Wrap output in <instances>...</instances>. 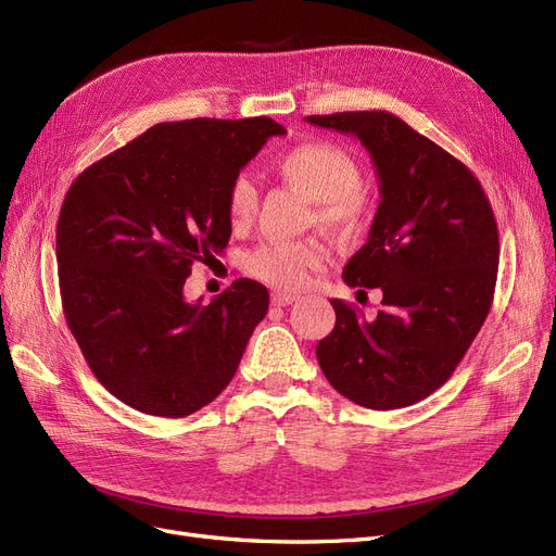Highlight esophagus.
<instances>
[{"instance_id":"1","label":"esophagus","mask_w":556,"mask_h":556,"mask_svg":"<svg viewBox=\"0 0 556 556\" xmlns=\"http://www.w3.org/2000/svg\"><path fill=\"white\" fill-rule=\"evenodd\" d=\"M294 301H296V296L288 294V292H274L271 294V304L274 306H290V304H294Z\"/></svg>"}]
</instances>
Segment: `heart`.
Instances as JSON below:
<instances>
[{
    "label": "heart",
    "mask_w": 556,
    "mask_h": 556,
    "mask_svg": "<svg viewBox=\"0 0 556 556\" xmlns=\"http://www.w3.org/2000/svg\"><path fill=\"white\" fill-rule=\"evenodd\" d=\"M278 176L317 204V217L339 229H359L371 217V199L359 188L362 166L345 148L329 141H306L276 162ZM257 185L239 174L229 182L227 215L233 227H245L257 213ZM327 248L315 241H266L245 255V271L280 290H299L313 268L323 266Z\"/></svg>",
    "instance_id": "b5f03b06"
}]
</instances>
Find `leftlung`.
Wrapping results in <instances>:
<instances>
[{
    "label": "left lung",
    "mask_w": 556,
    "mask_h": 556,
    "mask_svg": "<svg viewBox=\"0 0 556 556\" xmlns=\"http://www.w3.org/2000/svg\"><path fill=\"white\" fill-rule=\"evenodd\" d=\"M359 139L380 182L366 243L350 257V288H380L366 319L333 299V331L317 362L336 392L374 410L427 399L452 376L490 313L498 229L468 166L387 111L308 115Z\"/></svg>",
    "instance_id": "1"
}]
</instances>
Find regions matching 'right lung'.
I'll list each match as a JSON object with an SVG mask.
<instances>
[{"mask_svg": "<svg viewBox=\"0 0 556 556\" xmlns=\"http://www.w3.org/2000/svg\"><path fill=\"white\" fill-rule=\"evenodd\" d=\"M282 134L271 117L160 123L66 192L58 220L66 325L97 380L134 410L192 415L237 374L268 290L239 278L211 304H190L182 285L194 262L229 243V182Z\"/></svg>", "mask_w": 556, "mask_h": 556, "instance_id": "1", "label": "right lung"}]
</instances>
